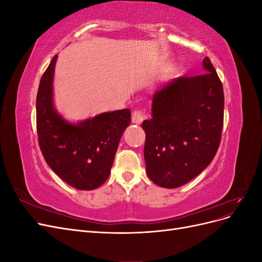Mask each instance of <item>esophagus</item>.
<instances>
[{
    "mask_svg": "<svg viewBox=\"0 0 262 262\" xmlns=\"http://www.w3.org/2000/svg\"><path fill=\"white\" fill-rule=\"evenodd\" d=\"M144 119H145V114L143 110H136V112H133V114H132V122L133 123L141 124L144 121Z\"/></svg>",
    "mask_w": 262,
    "mask_h": 262,
    "instance_id": "34e87169",
    "label": "esophagus"
}]
</instances>
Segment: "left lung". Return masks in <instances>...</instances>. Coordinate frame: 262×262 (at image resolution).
Instances as JSON below:
<instances>
[{"mask_svg":"<svg viewBox=\"0 0 262 262\" xmlns=\"http://www.w3.org/2000/svg\"><path fill=\"white\" fill-rule=\"evenodd\" d=\"M205 73L180 76L152 97V118L144 120L146 173L155 185L178 188L199 175L220 146L224 120V93L210 59Z\"/></svg>","mask_w":262,"mask_h":262,"instance_id":"8db88e82","label":"left lung"}]
</instances>
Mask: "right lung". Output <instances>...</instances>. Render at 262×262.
Segmentation results:
<instances>
[{
	"mask_svg": "<svg viewBox=\"0 0 262 262\" xmlns=\"http://www.w3.org/2000/svg\"><path fill=\"white\" fill-rule=\"evenodd\" d=\"M54 55L38 87L37 133L49 167L68 185L94 190L108 179L122 133L131 122L129 109L102 113L77 123L66 120L53 105Z\"/></svg>",
	"mask_w": 262,
	"mask_h": 262,
	"instance_id": "add662e5",
	"label": "right lung"
}]
</instances>
